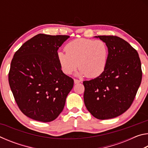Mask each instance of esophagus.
<instances>
[{
  "label": "esophagus",
  "mask_w": 148,
  "mask_h": 148,
  "mask_svg": "<svg viewBox=\"0 0 148 148\" xmlns=\"http://www.w3.org/2000/svg\"><path fill=\"white\" fill-rule=\"evenodd\" d=\"M81 82L80 81V80H79V79H74V84H79V82Z\"/></svg>",
  "instance_id": "34e87169"
}]
</instances>
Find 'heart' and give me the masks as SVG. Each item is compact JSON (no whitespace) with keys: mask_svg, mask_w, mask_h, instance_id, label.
Listing matches in <instances>:
<instances>
[{"mask_svg":"<svg viewBox=\"0 0 148 148\" xmlns=\"http://www.w3.org/2000/svg\"><path fill=\"white\" fill-rule=\"evenodd\" d=\"M65 51L57 53L59 65L65 74H71L79 66L78 76L95 77L106 69L109 49L104 41L76 39L66 45Z\"/></svg>","mask_w":148,"mask_h":148,"instance_id":"b5f03b06","label":"heart"}]
</instances>
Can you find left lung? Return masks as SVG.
Here are the masks:
<instances>
[{
    "mask_svg": "<svg viewBox=\"0 0 148 148\" xmlns=\"http://www.w3.org/2000/svg\"><path fill=\"white\" fill-rule=\"evenodd\" d=\"M109 49L106 69L98 77L83 82L87 109L99 119L117 117L128 110L141 84L138 53L128 42L116 36H98Z\"/></svg>",
    "mask_w": 148,
    "mask_h": 148,
    "instance_id": "1",
    "label": "left lung"
}]
</instances>
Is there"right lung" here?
Instances as JSON below:
<instances>
[{"mask_svg": "<svg viewBox=\"0 0 148 148\" xmlns=\"http://www.w3.org/2000/svg\"><path fill=\"white\" fill-rule=\"evenodd\" d=\"M67 35L38 34L15 53L8 81L20 110L42 122L56 119L64 108L74 80L61 71L57 50Z\"/></svg>", "mask_w": 148, "mask_h": 148, "instance_id": "add662e5", "label": "right lung"}]
</instances>
